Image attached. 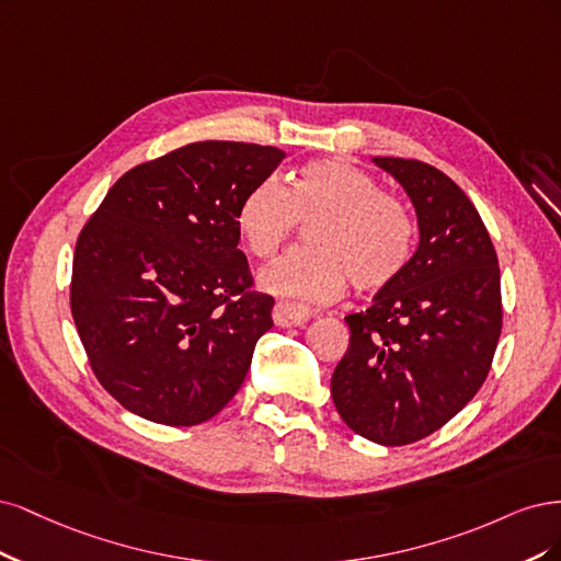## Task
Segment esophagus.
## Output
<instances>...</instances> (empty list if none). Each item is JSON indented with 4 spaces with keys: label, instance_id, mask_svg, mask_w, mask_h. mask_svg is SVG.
Here are the masks:
<instances>
[{
    "label": "esophagus",
    "instance_id": "esophagus-1",
    "mask_svg": "<svg viewBox=\"0 0 561 561\" xmlns=\"http://www.w3.org/2000/svg\"><path fill=\"white\" fill-rule=\"evenodd\" d=\"M273 319L277 327L288 329V327H300L307 319H310V310L302 305L296 302H288V300H279L273 310Z\"/></svg>",
    "mask_w": 561,
    "mask_h": 561
}]
</instances>
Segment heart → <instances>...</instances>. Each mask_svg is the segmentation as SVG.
Returning <instances> with one entry per match:
<instances>
[{
    "label": "heart",
    "instance_id": "obj_1",
    "mask_svg": "<svg viewBox=\"0 0 561 561\" xmlns=\"http://www.w3.org/2000/svg\"><path fill=\"white\" fill-rule=\"evenodd\" d=\"M296 221L310 224L302 247L261 273L267 294L329 302L345 291H379L403 275L414 244L408 207L377 179L340 158L300 165L284 186L261 182L234 209V230L254 259H273Z\"/></svg>",
    "mask_w": 561,
    "mask_h": 561
}]
</instances>
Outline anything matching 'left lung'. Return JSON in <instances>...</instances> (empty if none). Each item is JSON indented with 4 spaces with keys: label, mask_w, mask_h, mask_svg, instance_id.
<instances>
[{
    "label": "left lung",
    "mask_w": 561,
    "mask_h": 561,
    "mask_svg": "<svg viewBox=\"0 0 561 561\" xmlns=\"http://www.w3.org/2000/svg\"><path fill=\"white\" fill-rule=\"evenodd\" d=\"M373 162L405 188L420 244L366 312L345 317L331 393L354 433L396 447L431 436L482 387L501 335V273L476 205L447 174L422 160Z\"/></svg>",
    "instance_id": "obj_1"
}]
</instances>
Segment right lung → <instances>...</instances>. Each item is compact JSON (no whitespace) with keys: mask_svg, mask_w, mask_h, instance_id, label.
<instances>
[{"mask_svg":"<svg viewBox=\"0 0 561 561\" xmlns=\"http://www.w3.org/2000/svg\"><path fill=\"white\" fill-rule=\"evenodd\" d=\"M282 158L261 144H186L125 172L83 226L71 317L125 410L195 426L242 387L275 300L251 291L234 209Z\"/></svg>","mask_w":561,"mask_h":561,"instance_id":"1","label":"right lung"}]
</instances>
